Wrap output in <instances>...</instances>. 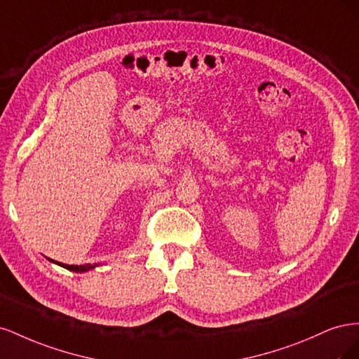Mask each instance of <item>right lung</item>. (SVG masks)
<instances>
[{"mask_svg": "<svg viewBox=\"0 0 359 359\" xmlns=\"http://www.w3.org/2000/svg\"><path fill=\"white\" fill-rule=\"evenodd\" d=\"M49 260H50V262H53V264H57V265L62 266V268L74 271V273H85V271H90V269H93V268L97 266V265H91V264H85V265H66V264H61V262H55V260H52V259H49Z\"/></svg>", "mask_w": 359, "mask_h": 359, "instance_id": "1", "label": "right lung"}]
</instances>
